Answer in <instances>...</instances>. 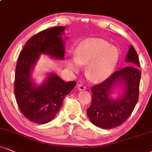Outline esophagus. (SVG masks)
<instances>
[{"label":"esophagus","instance_id":"1","mask_svg":"<svg viewBox=\"0 0 152 152\" xmlns=\"http://www.w3.org/2000/svg\"><path fill=\"white\" fill-rule=\"evenodd\" d=\"M77 88H78V90L79 91H83L86 89V86L83 85V84H78Z\"/></svg>","mask_w":152,"mask_h":152}]
</instances>
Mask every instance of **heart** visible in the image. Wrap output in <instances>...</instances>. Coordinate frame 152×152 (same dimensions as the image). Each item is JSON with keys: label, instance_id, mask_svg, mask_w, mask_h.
I'll list each match as a JSON object with an SVG mask.
<instances>
[{"label": "heart", "instance_id": "obj_1", "mask_svg": "<svg viewBox=\"0 0 152 152\" xmlns=\"http://www.w3.org/2000/svg\"><path fill=\"white\" fill-rule=\"evenodd\" d=\"M119 53L115 47L103 40L85 42L76 48L75 58L69 59L68 66L78 72L80 66H86V75L94 82H100L110 76L118 63Z\"/></svg>", "mask_w": 152, "mask_h": 152}]
</instances>
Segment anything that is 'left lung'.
I'll list each match as a JSON object with an SVG mask.
<instances>
[{
	"mask_svg": "<svg viewBox=\"0 0 152 152\" xmlns=\"http://www.w3.org/2000/svg\"><path fill=\"white\" fill-rule=\"evenodd\" d=\"M125 61L128 66L115 71L107 79L92 87V101L87 109L91 122L102 129H113L124 123L131 115L138 101L141 71L137 53L132 45L129 47ZM123 83L125 94L119 100L109 97L113 86Z\"/></svg>",
	"mask_w": 152,
	"mask_h": 152,
	"instance_id": "1",
	"label": "left lung"
}]
</instances>
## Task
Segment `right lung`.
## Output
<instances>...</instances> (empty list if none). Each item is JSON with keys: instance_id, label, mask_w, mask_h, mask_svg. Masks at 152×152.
Masks as SVG:
<instances>
[{"instance_id": "obj_1", "label": "right lung", "mask_w": 152, "mask_h": 152, "mask_svg": "<svg viewBox=\"0 0 152 152\" xmlns=\"http://www.w3.org/2000/svg\"><path fill=\"white\" fill-rule=\"evenodd\" d=\"M65 27L47 29L32 36L25 43L18 58L15 74V97L20 110L27 119L37 124L50 122L61 108L63 100L76 86V81L64 82L52 74L42 85L31 81V71L40 54L58 59L64 56L61 34Z\"/></svg>"}]
</instances>
